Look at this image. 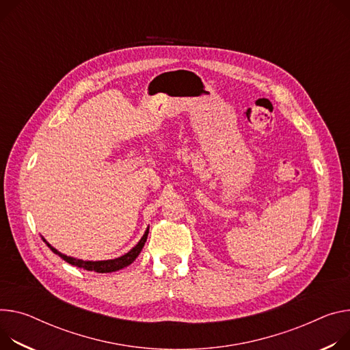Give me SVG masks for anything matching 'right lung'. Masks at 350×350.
Here are the masks:
<instances>
[{"instance_id":"add662e5","label":"right lung","mask_w":350,"mask_h":350,"mask_svg":"<svg viewBox=\"0 0 350 350\" xmlns=\"http://www.w3.org/2000/svg\"><path fill=\"white\" fill-rule=\"evenodd\" d=\"M148 233H149V229L145 232V234L142 236L139 243L130 252H126L125 256H122L120 258H114V260H107V261H82V260H75L72 257H67V256H64V254L58 252L49 243H47V245L51 248V251L54 254H58V256L62 260L67 261L71 265H77V267L83 268L86 271H94V272H99V273H106V272L118 271V269H121L124 267H129L130 264H133L135 261V258L139 256V252H141V250H142V247H144V244H145V241L148 239Z\"/></svg>"}]
</instances>
